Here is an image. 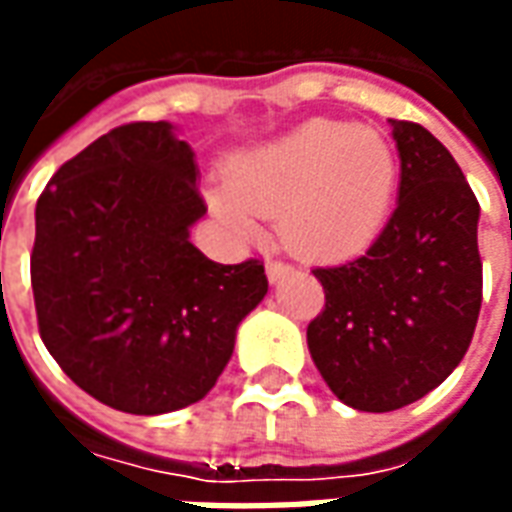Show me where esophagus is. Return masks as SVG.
<instances>
[{
    "label": "esophagus",
    "mask_w": 512,
    "mask_h": 512,
    "mask_svg": "<svg viewBox=\"0 0 512 512\" xmlns=\"http://www.w3.org/2000/svg\"><path fill=\"white\" fill-rule=\"evenodd\" d=\"M285 274H290V266L288 263H282V260H268L266 263V277L271 285H277L279 279L285 277Z\"/></svg>",
    "instance_id": "esophagus-1"
}]
</instances>
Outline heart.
Returning <instances> with one entry per match:
<instances>
[{
  "mask_svg": "<svg viewBox=\"0 0 512 512\" xmlns=\"http://www.w3.org/2000/svg\"><path fill=\"white\" fill-rule=\"evenodd\" d=\"M395 145L378 128L307 120L238 153L211 208L244 241L277 216L288 249L310 260L354 255L376 241L397 194Z\"/></svg>",
  "mask_w": 512,
  "mask_h": 512,
  "instance_id": "b5f03b06",
  "label": "heart"
}]
</instances>
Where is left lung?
I'll return each mask as SVG.
<instances>
[{"label": "left lung", "instance_id": "left-lung-1", "mask_svg": "<svg viewBox=\"0 0 512 512\" xmlns=\"http://www.w3.org/2000/svg\"><path fill=\"white\" fill-rule=\"evenodd\" d=\"M389 126L400 156L395 213L365 255L312 271L326 307L307 326L323 381L370 414L408 406L450 376L483 301L474 191L428 128Z\"/></svg>", "mask_w": 512, "mask_h": 512}]
</instances>
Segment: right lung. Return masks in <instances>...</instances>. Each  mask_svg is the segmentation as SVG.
I'll list each match as a JSON object with an SVG mask.
<instances>
[{
	"mask_svg": "<svg viewBox=\"0 0 512 512\" xmlns=\"http://www.w3.org/2000/svg\"><path fill=\"white\" fill-rule=\"evenodd\" d=\"M197 178L172 123H128L65 161L35 208L40 337L73 384L126 414L208 395L268 293L257 260L222 266L189 241L208 211Z\"/></svg>",
	"mask_w": 512,
	"mask_h": 512,
	"instance_id": "add662e5",
	"label": "right lung"
}]
</instances>
